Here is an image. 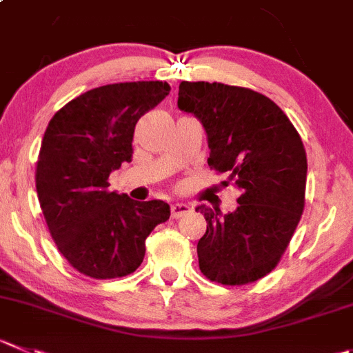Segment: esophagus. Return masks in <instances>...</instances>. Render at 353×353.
<instances>
[{
    "label": "esophagus",
    "instance_id": "esophagus-1",
    "mask_svg": "<svg viewBox=\"0 0 353 353\" xmlns=\"http://www.w3.org/2000/svg\"><path fill=\"white\" fill-rule=\"evenodd\" d=\"M190 211V206L185 203H174L173 206H171V216L173 218H180L183 216V214H187Z\"/></svg>",
    "mask_w": 353,
    "mask_h": 353
}]
</instances>
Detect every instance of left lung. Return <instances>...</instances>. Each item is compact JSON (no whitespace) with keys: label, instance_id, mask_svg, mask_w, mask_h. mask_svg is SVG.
I'll return each mask as SVG.
<instances>
[{"label":"left lung","instance_id":"1","mask_svg":"<svg viewBox=\"0 0 353 353\" xmlns=\"http://www.w3.org/2000/svg\"><path fill=\"white\" fill-rule=\"evenodd\" d=\"M179 107L203 123L211 170L241 192L232 213L197 206L208 223L197 243L201 272L225 286L254 283L277 267L303 213L301 137L277 103L250 88L182 81Z\"/></svg>","mask_w":353,"mask_h":353}]
</instances>
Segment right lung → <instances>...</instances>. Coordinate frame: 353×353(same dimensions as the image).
<instances>
[{"instance_id":"1","label":"right lung","mask_w":353,"mask_h":353,"mask_svg":"<svg viewBox=\"0 0 353 353\" xmlns=\"http://www.w3.org/2000/svg\"><path fill=\"white\" fill-rule=\"evenodd\" d=\"M163 81L93 88L57 110L48 123L36 190L57 248L92 279L130 275L145 256V239L170 218L164 201L130 199L109 190L110 171L132 161L140 117L170 93Z\"/></svg>"}]
</instances>
